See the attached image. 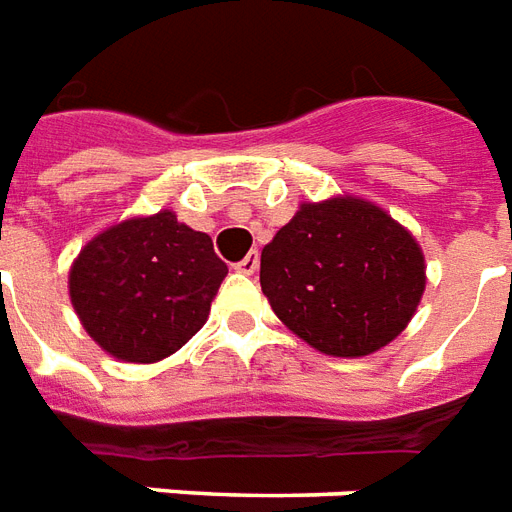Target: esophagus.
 <instances>
[{"label":"esophagus","mask_w":512,"mask_h":512,"mask_svg":"<svg viewBox=\"0 0 512 512\" xmlns=\"http://www.w3.org/2000/svg\"><path fill=\"white\" fill-rule=\"evenodd\" d=\"M257 265H260V255H257V252H249V255L241 260V263H236V271L247 273L249 276V273L257 271Z\"/></svg>","instance_id":"1"}]
</instances>
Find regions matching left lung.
I'll return each mask as SVG.
<instances>
[{"label":"left lung","instance_id":"8db88e82","mask_svg":"<svg viewBox=\"0 0 512 512\" xmlns=\"http://www.w3.org/2000/svg\"><path fill=\"white\" fill-rule=\"evenodd\" d=\"M427 265L411 233L370 201L300 204L260 255L273 314L322 354L365 357L416 314Z\"/></svg>","mask_w":512,"mask_h":512}]
</instances>
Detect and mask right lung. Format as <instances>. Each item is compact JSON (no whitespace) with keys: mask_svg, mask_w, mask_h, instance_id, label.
<instances>
[{"mask_svg":"<svg viewBox=\"0 0 512 512\" xmlns=\"http://www.w3.org/2000/svg\"><path fill=\"white\" fill-rule=\"evenodd\" d=\"M225 273L212 239L163 209L88 241L69 271V298L107 354L158 362L204 327Z\"/></svg>","mask_w":512,"mask_h":512,"instance_id":"add662e5","label":"right lung"}]
</instances>
